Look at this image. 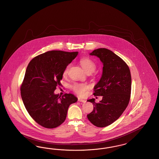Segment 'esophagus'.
Here are the masks:
<instances>
[{
    "instance_id": "1",
    "label": "esophagus",
    "mask_w": 159,
    "mask_h": 159,
    "mask_svg": "<svg viewBox=\"0 0 159 159\" xmlns=\"http://www.w3.org/2000/svg\"><path fill=\"white\" fill-rule=\"evenodd\" d=\"M78 101L80 102H83V103H85L86 102L85 100H83V99H81V98H78Z\"/></svg>"
}]
</instances>
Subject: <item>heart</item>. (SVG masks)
I'll list each match as a JSON object with an SVG mask.
<instances>
[{
    "label": "heart",
    "instance_id": "heart-1",
    "mask_svg": "<svg viewBox=\"0 0 159 159\" xmlns=\"http://www.w3.org/2000/svg\"><path fill=\"white\" fill-rule=\"evenodd\" d=\"M80 65L83 67V69L84 70V71L87 72H91L92 73L96 69V65L93 62L92 60L89 58H83L80 61ZM69 65L66 66L65 70H64V75H66L67 73V71L69 70ZM72 89L76 92V93L83 95L84 94L86 90L88 89V86L84 84H80V83H75L72 86Z\"/></svg>",
    "mask_w": 159,
    "mask_h": 159
}]
</instances>
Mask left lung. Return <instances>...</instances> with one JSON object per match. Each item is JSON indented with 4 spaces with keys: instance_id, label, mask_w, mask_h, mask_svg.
<instances>
[{
    "instance_id": "8db88e82",
    "label": "left lung",
    "mask_w": 159,
    "mask_h": 159,
    "mask_svg": "<svg viewBox=\"0 0 159 159\" xmlns=\"http://www.w3.org/2000/svg\"><path fill=\"white\" fill-rule=\"evenodd\" d=\"M90 55L99 57L103 63L102 75L94 86V96H102L99 103H92V112L87 115L93 125L98 127L109 126L117 120L129 103L131 94L130 71L126 63L112 51L105 48L93 50Z\"/></svg>"
}]
</instances>
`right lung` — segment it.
Masks as SVG:
<instances>
[{"label":"right lung","instance_id":"obj_1","mask_svg":"<svg viewBox=\"0 0 159 159\" xmlns=\"http://www.w3.org/2000/svg\"><path fill=\"white\" fill-rule=\"evenodd\" d=\"M77 55L78 52L52 50L34 57L28 65L20 88L22 100L33 120L44 127L60 126L69 106L77 101L71 93L61 97L54 92L61 85L66 66Z\"/></svg>","mask_w":159,"mask_h":159}]
</instances>
